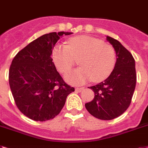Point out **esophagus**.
<instances>
[{
  "mask_svg": "<svg viewBox=\"0 0 148 148\" xmlns=\"http://www.w3.org/2000/svg\"><path fill=\"white\" fill-rule=\"evenodd\" d=\"M84 90V87H77V88H75V90L77 91V92H80L81 90Z\"/></svg>",
  "mask_w": 148,
  "mask_h": 148,
  "instance_id": "34e87169",
  "label": "esophagus"
}]
</instances>
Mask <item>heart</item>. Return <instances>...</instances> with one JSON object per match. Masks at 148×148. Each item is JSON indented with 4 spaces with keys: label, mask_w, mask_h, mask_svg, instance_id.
<instances>
[{
    "label": "heart",
    "mask_w": 148,
    "mask_h": 148,
    "mask_svg": "<svg viewBox=\"0 0 148 148\" xmlns=\"http://www.w3.org/2000/svg\"><path fill=\"white\" fill-rule=\"evenodd\" d=\"M52 59L62 73L70 71L76 60L81 67L65 75L69 84L81 85L93 79L95 82L105 80L111 74L116 63L113 47L97 38L77 36L68 44L56 45L52 51Z\"/></svg>",
    "instance_id": "heart-1"
}]
</instances>
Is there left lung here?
Instances as JSON below:
<instances>
[{
    "label": "left lung",
    "mask_w": 148,
    "mask_h": 148,
    "mask_svg": "<svg viewBox=\"0 0 148 148\" xmlns=\"http://www.w3.org/2000/svg\"><path fill=\"white\" fill-rule=\"evenodd\" d=\"M106 39L116 50V66L104 81L90 87L95 96L85 107L99 119L112 120L124 113L130 105L136 85V71L132 55L116 39L109 36Z\"/></svg>",
    "instance_id": "8db88e82"
}]
</instances>
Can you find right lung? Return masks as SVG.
<instances>
[{
  "label": "right lung",
  "instance_id": "obj_1",
  "mask_svg": "<svg viewBox=\"0 0 148 148\" xmlns=\"http://www.w3.org/2000/svg\"><path fill=\"white\" fill-rule=\"evenodd\" d=\"M72 32H50L20 50L12 61L9 84L14 101L23 115L37 122L52 119L60 113L74 88L66 84L52 62L58 40Z\"/></svg>",
  "mask_w": 148,
  "mask_h": 148
}]
</instances>
